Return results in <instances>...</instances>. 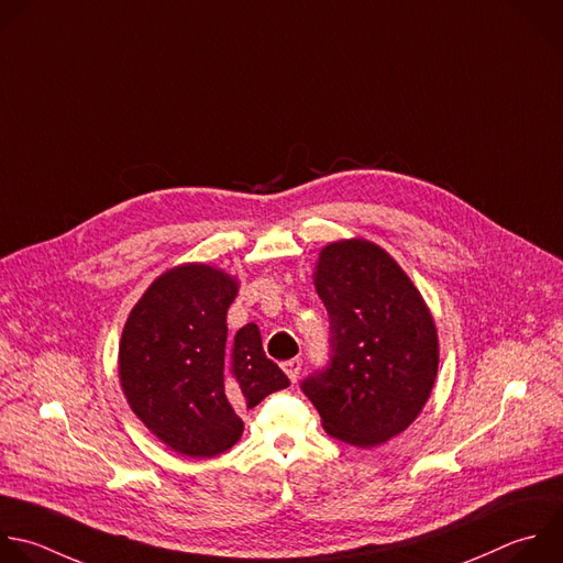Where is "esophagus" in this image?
I'll use <instances>...</instances> for the list:
<instances>
[{
	"instance_id": "obj_1",
	"label": "esophagus",
	"mask_w": 563,
	"mask_h": 563,
	"mask_svg": "<svg viewBox=\"0 0 563 563\" xmlns=\"http://www.w3.org/2000/svg\"><path fill=\"white\" fill-rule=\"evenodd\" d=\"M300 368H302V360H300V357H291V360L283 362V371L287 373V378H289L291 383H296V380H298V376H300Z\"/></svg>"
}]
</instances>
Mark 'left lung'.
I'll use <instances>...</instances> for the list:
<instances>
[{
  "mask_svg": "<svg viewBox=\"0 0 563 563\" xmlns=\"http://www.w3.org/2000/svg\"><path fill=\"white\" fill-rule=\"evenodd\" d=\"M316 291L329 313V362L300 383L331 438L368 449L402 433L438 376V333L402 267L351 239L320 252Z\"/></svg>",
  "mask_w": 563,
  "mask_h": 563,
  "instance_id": "1",
  "label": "left lung"
}]
</instances>
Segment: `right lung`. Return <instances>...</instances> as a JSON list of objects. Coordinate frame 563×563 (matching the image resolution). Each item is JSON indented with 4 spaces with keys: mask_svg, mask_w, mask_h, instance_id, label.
Masks as SVG:
<instances>
[{
    "mask_svg": "<svg viewBox=\"0 0 563 563\" xmlns=\"http://www.w3.org/2000/svg\"><path fill=\"white\" fill-rule=\"evenodd\" d=\"M236 291L221 269L180 265L147 287L123 327L119 376L128 405L187 457L232 449L243 433L239 413L289 387L254 322L228 338Z\"/></svg>",
    "mask_w": 563,
    "mask_h": 563,
    "instance_id": "right-lung-1",
    "label": "right lung"
}]
</instances>
